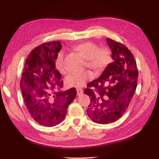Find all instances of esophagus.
<instances>
[{"label": "esophagus", "mask_w": 159, "mask_h": 159, "mask_svg": "<svg viewBox=\"0 0 159 159\" xmlns=\"http://www.w3.org/2000/svg\"><path fill=\"white\" fill-rule=\"evenodd\" d=\"M77 93L78 95H80L83 93V90L82 89H77Z\"/></svg>", "instance_id": "1"}]
</instances>
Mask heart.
Wrapping results in <instances>:
<instances>
[{"instance_id":"b5f03b06","label":"heart","mask_w":159,"mask_h":159,"mask_svg":"<svg viewBox=\"0 0 159 159\" xmlns=\"http://www.w3.org/2000/svg\"><path fill=\"white\" fill-rule=\"evenodd\" d=\"M86 60L84 66L89 67L97 73L104 70L112 62V55L110 48L106 46L99 47L96 43L92 41H87L73 47ZM64 54L63 51L58 53L56 61V66L61 74H66L67 70L64 66ZM94 78V74L90 70H85L82 73H73L66 77V85L68 87L81 88L85 86L88 81Z\"/></svg>"}]
</instances>
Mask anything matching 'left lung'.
I'll return each mask as SVG.
<instances>
[{"label":"left lung","mask_w":159,"mask_h":159,"mask_svg":"<svg viewBox=\"0 0 159 159\" xmlns=\"http://www.w3.org/2000/svg\"><path fill=\"white\" fill-rule=\"evenodd\" d=\"M106 40L114 61L84 91L90 98L87 115L101 124L114 122L123 115L133 98L138 80L137 63L131 51L119 42Z\"/></svg>","instance_id":"left-lung-1"}]
</instances>
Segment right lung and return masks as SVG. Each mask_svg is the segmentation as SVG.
<instances>
[{
	"label": "right lung",
	"mask_w": 159,
	"mask_h": 159,
	"mask_svg": "<svg viewBox=\"0 0 159 159\" xmlns=\"http://www.w3.org/2000/svg\"><path fill=\"white\" fill-rule=\"evenodd\" d=\"M59 41L45 43L34 48L26 59L20 79V89L31 117L40 125L52 127L65 118L69 105L77 90L61 91L63 81L56 68Z\"/></svg>",
	"instance_id": "add662e5"
}]
</instances>
